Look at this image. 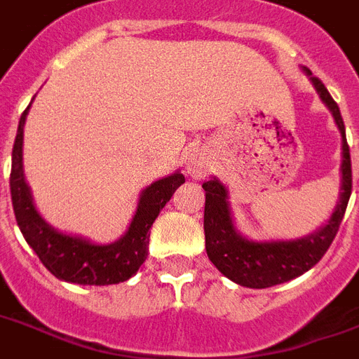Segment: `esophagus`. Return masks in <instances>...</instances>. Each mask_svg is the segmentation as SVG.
<instances>
[{"label": "esophagus", "mask_w": 359, "mask_h": 359, "mask_svg": "<svg viewBox=\"0 0 359 359\" xmlns=\"http://www.w3.org/2000/svg\"><path fill=\"white\" fill-rule=\"evenodd\" d=\"M186 170H188V173L191 175V177L201 179V177H204L206 171L210 170V162H208V158L201 151H194L189 153L188 161H186Z\"/></svg>", "instance_id": "34e87169"}]
</instances>
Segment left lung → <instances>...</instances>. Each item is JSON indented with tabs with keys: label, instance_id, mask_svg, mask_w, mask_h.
<instances>
[{
	"label": "left lung",
	"instance_id": "1",
	"mask_svg": "<svg viewBox=\"0 0 359 359\" xmlns=\"http://www.w3.org/2000/svg\"><path fill=\"white\" fill-rule=\"evenodd\" d=\"M310 82L316 87L319 98L332 113L336 126L341 133V189L339 201L332 215L323 228L296 241H250L243 237L233 226L228 191L217 179L204 182L206 206H204V236H206V254L217 270L241 287L268 288L287 283L319 263L327 254L338 233L339 224L347 210L352 191L351 151H348L345 123L338 104L319 78L303 67Z\"/></svg>",
	"mask_w": 359,
	"mask_h": 359
}]
</instances>
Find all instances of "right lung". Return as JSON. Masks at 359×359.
I'll list each match as a JSON object with an SVG mask.
<instances>
[{
	"label": "right lung",
	"instance_id": "add662e5",
	"mask_svg": "<svg viewBox=\"0 0 359 359\" xmlns=\"http://www.w3.org/2000/svg\"><path fill=\"white\" fill-rule=\"evenodd\" d=\"M29 107L23 111L18 126L11 170L12 206L21 233L43 266L62 281L96 287L128 281L146 261L149 230L165 203L173 197L175 189L184 184V175L175 171L170 177L147 186L138 198L137 212L128 231L111 245H95L83 237L62 233L36 212L31 188L23 175V126Z\"/></svg>",
	"mask_w": 359,
	"mask_h": 359
}]
</instances>
